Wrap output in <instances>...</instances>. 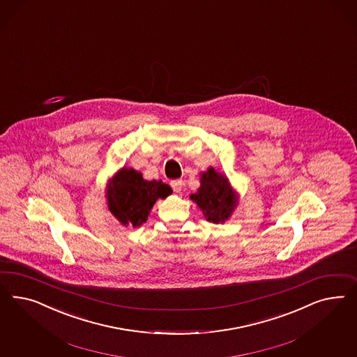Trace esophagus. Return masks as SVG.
Here are the masks:
<instances>
[{
  "mask_svg": "<svg viewBox=\"0 0 357 357\" xmlns=\"http://www.w3.org/2000/svg\"><path fill=\"white\" fill-rule=\"evenodd\" d=\"M172 188L174 192H181L183 188V181L182 179H176V181H172Z\"/></svg>",
  "mask_w": 357,
  "mask_h": 357,
  "instance_id": "34e87169",
  "label": "esophagus"
}]
</instances>
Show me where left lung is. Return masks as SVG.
Returning a JSON list of instances; mask_svg holds the SVG:
<instances>
[{
	"label": "left lung",
	"mask_w": 357,
	"mask_h": 357,
	"mask_svg": "<svg viewBox=\"0 0 357 357\" xmlns=\"http://www.w3.org/2000/svg\"><path fill=\"white\" fill-rule=\"evenodd\" d=\"M209 222L224 224L237 206L238 197L224 174L209 167L200 175V187L190 195Z\"/></svg>",
	"instance_id": "obj_1"
}]
</instances>
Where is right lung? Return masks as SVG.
I'll list each match as a JSON object with an SVG mask.
<instances>
[{
	"instance_id": "add662e5",
	"label": "right lung",
	"mask_w": 357,
	"mask_h": 357,
	"mask_svg": "<svg viewBox=\"0 0 357 357\" xmlns=\"http://www.w3.org/2000/svg\"><path fill=\"white\" fill-rule=\"evenodd\" d=\"M173 192L162 181H145L140 172L120 169L107 184L108 209L123 225H142L158 199H166Z\"/></svg>"
}]
</instances>
